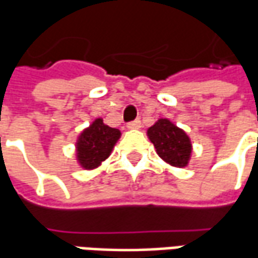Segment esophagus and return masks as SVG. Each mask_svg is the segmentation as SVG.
<instances>
[{"instance_id": "obj_1", "label": "esophagus", "mask_w": 258, "mask_h": 258, "mask_svg": "<svg viewBox=\"0 0 258 258\" xmlns=\"http://www.w3.org/2000/svg\"><path fill=\"white\" fill-rule=\"evenodd\" d=\"M127 128L128 130H140L141 128V121L140 120H134L131 123L127 124Z\"/></svg>"}]
</instances>
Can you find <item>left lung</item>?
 <instances>
[{
    "label": "left lung",
    "mask_w": 258,
    "mask_h": 258,
    "mask_svg": "<svg viewBox=\"0 0 258 258\" xmlns=\"http://www.w3.org/2000/svg\"><path fill=\"white\" fill-rule=\"evenodd\" d=\"M146 135L155 146L159 157L167 164L178 168H184L189 164L192 141L189 135L171 120L159 118L148 128Z\"/></svg>",
    "instance_id": "obj_1"
}]
</instances>
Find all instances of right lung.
I'll list each match as a JSON object with an SVG mask.
<instances>
[{
  "instance_id": "add662e5",
  "label": "right lung",
  "mask_w": 258,
  "mask_h": 258,
  "mask_svg": "<svg viewBox=\"0 0 258 258\" xmlns=\"http://www.w3.org/2000/svg\"><path fill=\"white\" fill-rule=\"evenodd\" d=\"M120 130L109 127L103 118H95L84 128L76 141V160L84 170H95L110 156L120 140Z\"/></svg>"
}]
</instances>
